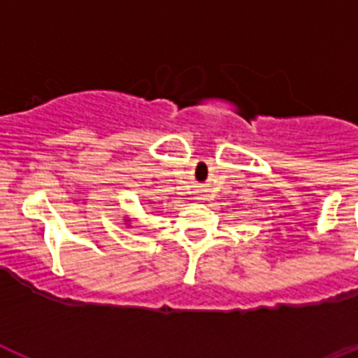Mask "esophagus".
<instances>
[{
	"label": "esophagus",
	"mask_w": 358,
	"mask_h": 358,
	"mask_svg": "<svg viewBox=\"0 0 358 358\" xmlns=\"http://www.w3.org/2000/svg\"><path fill=\"white\" fill-rule=\"evenodd\" d=\"M196 198H200V200H202V198H206V191H202V189H198V191H196Z\"/></svg>",
	"instance_id": "1"
}]
</instances>
